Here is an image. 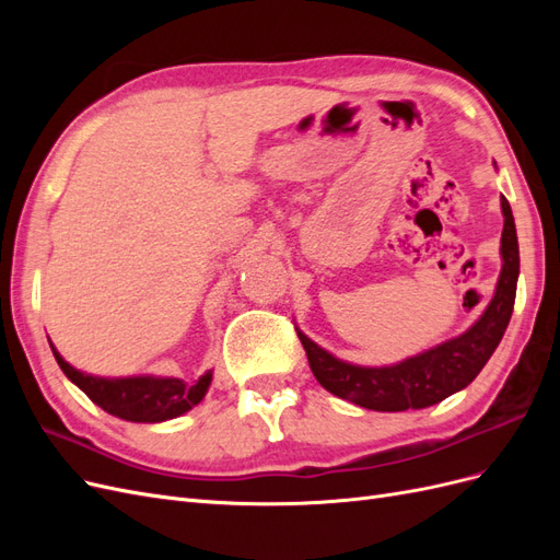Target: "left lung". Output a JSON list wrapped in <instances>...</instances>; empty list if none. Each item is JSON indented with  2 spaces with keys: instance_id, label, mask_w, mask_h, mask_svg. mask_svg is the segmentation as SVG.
I'll return each instance as SVG.
<instances>
[{
  "instance_id": "8db88e82",
  "label": "left lung",
  "mask_w": 560,
  "mask_h": 560,
  "mask_svg": "<svg viewBox=\"0 0 560 560\" xmlns=\"http://www.w3.org/2000/svg\"><path fill=\"white\" fill-rule=\"evenodd\" d=\"M502 273L493 301L477 325L463 336L418 354L395 366H354L331 358L317 348L308 336L299 331L301 346L317 383L331 395L348 399L371 411H406L425 409L467 387L495 352L504 329L510 325L516 280H518V241L510 200L502 196Z\"/></svg>"
}]
</instances>
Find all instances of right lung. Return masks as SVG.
Listing matches in <instances>:
<instances>
[{
  "label": "right lung",
  "instance_id": "add662e5",
  "mask_svg": "<svg viewBox=\"0 0 560 560\" xmlns=\"http://www.w3.org/2000/svg\"><path fill=\"white\" fill-rule=\"evenodd\" d=\"M50 350H54L65 376L74 385H79L93 404H97L100 409H105L107 413L130 422H161L186 413L206 397L212 381L210 371L196 383H184L182 378L151 376L95 378L89 374H81V371L67 364L54 346H50Z\"/></svg>",
  "mask_w": 560,
  "mask_h": 560
}]
</instances>
